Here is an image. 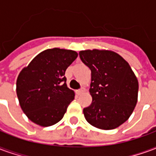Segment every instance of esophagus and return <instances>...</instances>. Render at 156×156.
Listing matches in <instances>:
<instances>
[{
    "instance_id": "34e87169",
    "label": "esophagus",
    "mask_w": 156,
    "mask_h": 156,
    "mask_svg": "<svg viewBox=\"0 0 156 156\" xmlns=\"http://www.w3.org/2000/svg\"><path fill=\"white\" fill-rule=\"evenodd\" d=\"M83 92H84V88H81V89L76 90V94H81L82 93H83Z\"/></svg>"
}]
</instances>
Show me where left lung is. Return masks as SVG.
<instances>
[{"label": "left lung", "mask_w": 156, "mask_h": 156, "mask_svg": "<svg viewBox=\"0 0 156 156\" xmlns=\"http://www.w3.org/2000/svg\"><path fill=\"white\" fill-rule=\"evenodd\" d=\"M82 62L91 70L89 92L92 104L83 108L89 124L101 129H114L133 113L138 98L139 83L130 66L111 51H79Z\"/></svg>", "instance_id": "8db88e82"}]
</instances>
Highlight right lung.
Here are the masks:
<instances>
[{
    "instance_id": "right-lung-1",
    "label": "right lung",
    "mask_w": 156,
    "mask_h": 156,
    "mask_svg": "<svg viewBox=\"0 0 156 156\" xmlns=\"http://www.w3.org/2000/svg\"><path fill=\"white\" fill-rule=\"evenodd\" d=\"M78 57L72 50L48 49L39 53L16 80V94L30 120L48 127L61 120L74 93L67 86L65 72Z\"/></svg>"
}]
</instances>
